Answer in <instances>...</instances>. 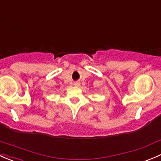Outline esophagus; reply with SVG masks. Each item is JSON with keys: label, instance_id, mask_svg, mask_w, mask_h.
<instances>
[{"label": "esophagus", "instance_id": "34e87169", "mask_svg": "<svg viewBox=\"0 0 161 161\" xmlns=\"http://www.w3.org/2000/svg\"><path fill=\"white\" fill-rule=\"evenodd\" d=\"M74 85L75 86H79L80 85V83H79V82H75V83H74Z\"/></svg>", "mask_w": 161, "mask_h": 161}]
</instances>
